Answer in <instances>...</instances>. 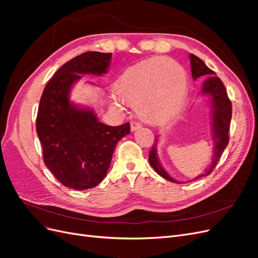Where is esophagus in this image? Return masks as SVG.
<instances>
[{"instance_id": "obj_1", "label": "esophagus", "mask_w": 258, "mask_h": 258, "mask_svg": "<svg viewBox=\"0 0 258 258\" xmlns=\"http://www.w3.org/2000/svg\"><path fill=\"white\" fill-rule=\"evenodd\" d=\"M140 127H141V123L138 122V121H132L131 124H130L131 131H136V130H138Z\"/></svg>"}]
</instances>
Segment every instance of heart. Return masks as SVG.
<instances>
[{
    "label": "heart",
    "mask_w": 258,
    "mask_h": 258,
    "mask_svg": "<svg viewBox=\"0 0 258 258\" xmlns=\"http://www.w3.org/2000/svg\"><path fill=\"white\" fill-rule=\"evenodd\" d=\"M187 76L176 62L152 58L129 68L115 89L122 101L135 106L147 123L162 124L175 117L187 96Z\"/></svg>",
    "instance_id": "1"
}]
</instances>
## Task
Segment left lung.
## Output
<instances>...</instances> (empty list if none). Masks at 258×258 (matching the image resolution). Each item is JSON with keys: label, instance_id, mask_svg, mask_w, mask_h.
Instances as JSON below:
<instances>
[{"label": "left lung", "instance_id": "8db88e82", "mask_svg": "<svg viewBox=\"0 0 258 258\" xmlns=\"http://www.w3.org/2000/svg\"><path fill=\"white\" fill-rule=\"evenodd\" d=\"M190 59V68H191V75L194 80L197 79H206L202 83V93L210 97V104H211V118H212V139L214 141L213 147V159L210 166L206 169L205 173H202L196 178H200L202 176H207L212 172L215 166L220 160L221 156L228 145L229 142V127L231 120V102L226 92V88L223 82L215 76V72L209 69L204 61L198 58L195 54H189ZM158 137L156 138L155 142L152 146V150L148 156L151 166L153 169L163 178L168 179L170 182L178 183L176 179L171 177L167 171L162 168L161 163L158 160L157 156V145Z\"/></svg>", "mask_w": 258, "mask_h": 258}]
</instances>
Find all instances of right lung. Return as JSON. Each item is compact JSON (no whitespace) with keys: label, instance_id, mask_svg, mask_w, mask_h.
Segmentation results:
<instances>
[{"label":"right lung","instance_id":"right-lung-1","mask_svg":"<svg viewBox=\"0 0 258 258\" xmlns=\"http://www.w3.org/2000/svg\"><path fill=\"white\" fill-rule=\"evenodd\" d=\"M112 53L88 51L62 66L46 84L36 117V132L46 167L58 181L76 190L96 187L105 177L115 147L130 134V124L107 126L91 108L70 101L81 74L103 75Z\"/></svg>","mask_w":258,"mask_h":258}]
</instances>
